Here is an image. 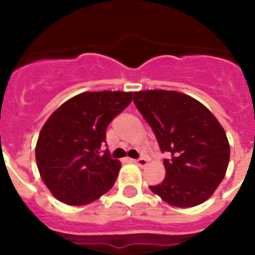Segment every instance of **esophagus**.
<instances>
[{"instance_id":"esophagus-1","label":"esophagus","mask_w":255,"mask_h":255,"mask_svg":"<svg viewBox=\"0 0 255 255\" xmlns=\"http://www.w3.org/2000/svg\"><path fill=\"white\" fill-rule=\"evenodd\" d=\"M133 163L137 164L139 167H145V165H147V164H148V160L145 159V157H140V159L133 160Z\"/></svg>"}]
</instances>
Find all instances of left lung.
<instances>
[{
	"label": "left lung",
	"mask_w": 255,
	"mask_h": 255,
	"mask_svg": "<svg viewBox=\"0 0 255 255\" xmlns=\"http://www.w3.org/2000/svg\"><path fill=\"white\" fill-rule=\"evenodd\" d=\"M133 103L155 132L165 178L149 189L164 201L190 208L206 201L225 177L230 157L228 137L218 120L193 98L176 91L133 92Z\"/></svg>",
	"instance_id": "obj_1"
}]
</instances>
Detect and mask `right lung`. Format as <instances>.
Segmentation results:
<instances>
[{"label": "right lung", "mask_w": 255, "mask_h": 255, "mask_svg": "<svg viewBox=\"0 0 255 255\" xmlns=\"http://www.w3.org/2000/svg\"><path fill=\"white\" fill-rule=\"evenodd\" d=\"M132 102V92H83L53 112L42 127L35 159L54 197L67 205H86L111 189L119 160L106 149V129Z\"/></svg>", "instance_id": "right-lung-1"}]
</instances>
